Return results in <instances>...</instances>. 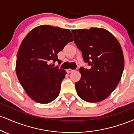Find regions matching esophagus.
Instances as JSON below:
<instances>
[{
	"label": "esophagus",
	"mask_w": 134,
	"mask_h": 134,
	"mask_svg": "<svg viewBox=\"0 0 134 134\" xmlns=\"http://www.w3.org/2000/svg\"><path fill=\"white\" fill-rule=\"evenodd\" d=\"M73 71H74V70H73V69H69L67 70V73H71V72Z\"/></svg>",
	"instance_id": "obj_1"
}]
</instances>
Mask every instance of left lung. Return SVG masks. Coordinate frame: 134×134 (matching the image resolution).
<instances>
[{
    "instance_id": "left-lung-1",
    "label": "left lung",
    "mask_w": 134,
    "mask_h": 134,
    "mask_svg": "<svg viewBox=\"0 0 134 134\" xmlns=\"http://www.w3.org/2000/svg\"><path fill=\"white\" fill-rule=\"evenodd\" d=\"M74 42L90 69L81 67V79L75 83L77 93L89 103H97L108 97L120 81L124 58L119 42L107 30H72Z\"/></svg>"
}]
</instances>
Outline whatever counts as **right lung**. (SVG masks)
Returning <instances> with one entry per match:
<instances>
[{
    "instance_id": "1",
    "label": "right lung",
    "mask_w": 134,
    "mask_h": 134,
    "mask_svg": "<svg viewBox=\"0 0 134 134\" xmlns=\"http://www.w3.org/2000/svg\"><path fill=\"white\" fill-rule=\"evenodd\" d=\"M74 40L68 29L41 25L35 27L21 42L17 54L16 71L27 94L39 103L46 104L57 98L66 73L57 66V53Z\"/></svg>"
}]
</instances>
